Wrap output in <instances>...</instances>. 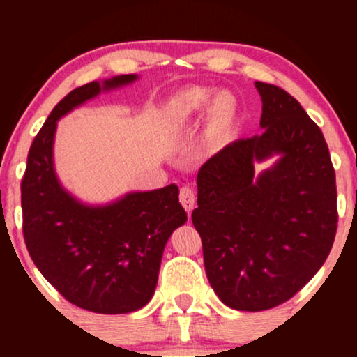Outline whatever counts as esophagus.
I'll return each instance as SVG.
<instances>
[{"instance_id": "obj_1", "label": "esophagus", "mask_w": 357, "mask_h": 357, "mask_svg": "<svg viewBox=\"0 0 357 357\" xmlns=\"http://www.w3.org/2000/svg\"><path fill=\"white\" fill-rule=\"evenodd\" d=\"M179 202H181L183 208L188 213H190L192 208H195L196 198H195V192H192L191 188H188V186H183L181 188V191H179Z\"/></svg>"}]
</instances>
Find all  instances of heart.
Here are the masks:
<instances>
[{
  "instance_id": "heart-1",
  "label": "heart",
  "mask_w": 357,
  "mask_h": 357,
  "mask_svg": "<svg viewBox=\"0 0 357 357\" xmlns=\"http://www.w3.org/2000/svg\"><path fill=\"white\" fill-rule=\"evenodd\" d=\"M208 114V121L215 129H227L236 116V99L230 90L188 87L173 96L166 105V117L171 124L179 127L192 119Z\"/></svg>"
}]
</instances>
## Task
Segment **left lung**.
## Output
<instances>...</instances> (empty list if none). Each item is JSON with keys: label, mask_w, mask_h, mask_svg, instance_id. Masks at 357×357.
I'll return each mask as SVG.
<instances>
[{"label": "left lung", "mask_w": 357, "mask_h": 357, "mask_svg": "<svg viewBox=\"0 0 357 357\" xmlns=\"http://www.w3.org/2000/svg\"><path fill=\"white\" fill-rule=\"evenodd\" d=\"M261 134L228 144L198 173L192 225L206 277L225 305L260 312L294 297L322 267L337 228L326 139L302 105L255 82ZM273 158L255 174V165Z\"/></svg>", "instance_id": "obj_1"}]
</instances>
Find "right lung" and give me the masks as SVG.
Listing matches in <instances>:
<instances>
[{"label":"right lung","mask_w":357,"mask_h":357,"mask_svg":"<svg viewBox=\"0 0 357 357\" xmlns=\"http://www.w3.org/2000/svg\"><path fill=\"white\" fill-rule=\"evenodd\" d=\"M136 80L130 73L90 82L60 100L30 147L22 183L31 260L68 302L96 314L136 312L153 298L167 240L188 220L176 184L93 204L72 195L56 174L53 144L60 119Z\"/></svg>","instance_id":"add662e5"}]
</instances>
